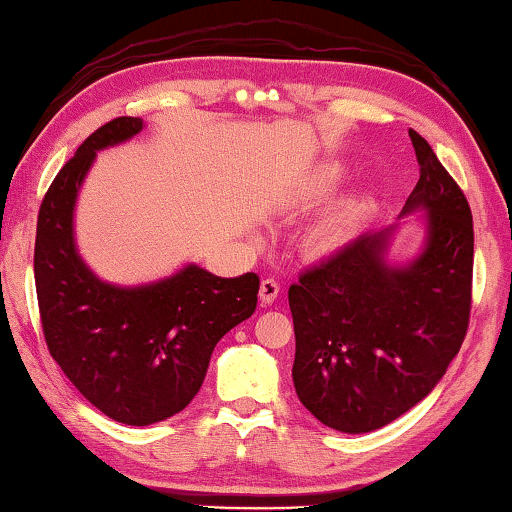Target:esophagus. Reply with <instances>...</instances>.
<instances>
[{
  "instance_id": "34e87169",
  "label": "esophagus",
  "mask_w": 512,
  "mask_h": 512,
  "mask_svg": "<svg viewBox=\"0 0 512 512\" xmlns=\"http://www.w3.org/2000/svg\"><path fill=\"white\" fill-rule=\"evenodd\" d=\"M277 296H280V284L275 280H262V284H259V300H262V305H273Z\"/></svg>"
}]
</instances>
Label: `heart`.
<instances>
[{
    "instance_id": "obj_1",
    "label": "heart",
    "mask_w": 512,
    "mask_h": 512,
    "mask_svg": "<svg viewBox=\"0 0 512 512\" xmlns=\"http://www.w3.org/2000/svg\"><path fill=\"white\" fill-rule=\"evenodd\" d=\"M341 167H323L320 169L311 185L307 187L305 198L307 201H323L325 196L332 194L341 178ZM368 205L361 196L343 198L341 203H336L332 210L325 212L320 219L307 230V250L311 255H332L336 250H341L348 241L354 237V232L359 230L361 221L366 219Z\"/></svg>"
}]
</instances>
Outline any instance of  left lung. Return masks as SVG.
<instances>
[{"mask_svg":"<svg viewBox=\"0 0 512 512\" xmlns=\"http://www.w3.org/2000/svg\"><path fill=\"white\" fill-rule=\"evenodd\" d=\"M409 135L420 180L400 219L422 212L420 253L391 262L395 223L354 239L289 289L298 400L343 433L381 429L422 402L461 350L470 320V205L429 142Z\"/></svg>","mask_w":512,"mask_h":512,"instance_id":"8db88e82","label":"left lung"}]
</instances>
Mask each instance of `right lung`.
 Wrapping results in <instances>:
<instances>
[{
    "instance_id": "obj_1",
    "label": "right lung",
    "mask_w": 512,
    "mask_h": 512,
    "mask_svg": "<svg viewBox=\"0 0 512 512\" xmlns=\"http://www.w3.org/2000/svg\"><path fill=\"white\" fill-rule=\"evenodd\" d=\"M140 117L94 131L40 205L36 291L51 357L79 393L121 424L146 427L185 409L201 391L214 345L253 316L259 277H219L187 264L162 280L119 287L83 262L74 210L103 149L142 133Z\"/></svg>"
}]
</instances>
